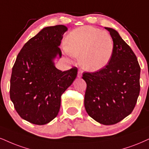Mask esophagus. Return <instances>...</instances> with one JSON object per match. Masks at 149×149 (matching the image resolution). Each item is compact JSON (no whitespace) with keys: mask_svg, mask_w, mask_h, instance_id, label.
<instances>
[{"mask_svg":"<svg viewBox=\"0 0 149 149\" xmlns=\"http://www.w3.org/2000/svg\"><path fill=\"white\" fill-rule=\"evenodd\" d=\"M82 76V70H79L78 73H77V77L79 78H80Z\"/></svg>","mask_w":149,"mask_h":149,"instance_id":"1","label":"esophagus"}]
</instances>
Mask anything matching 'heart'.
<instances>
[{"instance_id":"1","label":"heart","mask_w":149,"mask_h":149,"mask_svg":"<svg viewBox=\"0 0 149 149\" xmlns=\"http://www.w3.org/2000/svg\"><path fill=\"white\" fill-rule=\"evenodd\" d=\"M65 48L72 56H81V64L84 69L97 71L111 60L114 43L108 33L91 26H82L70 33Z\"/></svg>"}]
</instances>
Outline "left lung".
Wrapping results in <instances>:
<instances>
[{
	"instance_id": "left-lung-1",
	"label": "left lung",
	"mask_w": 149,
	"mask_h": 149,
	"mask_svg": "<svg viewBox=\"0 0 149 149\" xmlns=\"http://www.w3.org/2000/svg\"><path fill=\"white\" fill-rule=\"evenodd\" d=\"M114 43L113 56L98 71L83 73L86 82L84 106L90 117L113 125L129 115L140 91V66L135 53L116 30L105 27Z\"/></svg>"
}]
</instances>
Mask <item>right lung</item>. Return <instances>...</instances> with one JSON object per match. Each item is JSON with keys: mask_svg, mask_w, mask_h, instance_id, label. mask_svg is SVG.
Wrapping results in <instances>:
<instances>
[{"mask_svg": "<svg viewBox=\"0 0 149 149\" xmlns=\"http://www.w3.org/2000/svg\"><path fill=\"white\" fill-rule=\"evenodd\" d=\"M68 28L47 27L30 38L18 53L10 79V99L21 118L36 125L57 116L61 96L72 84L77 68L66 71L55 68L53 59L61 56L58 47Z\"/></svg>", "mask_w": 149, "mask_h": 149, "instance_id": "1", "label": "right lung"}]
</instances>
